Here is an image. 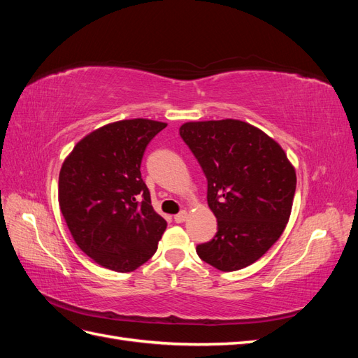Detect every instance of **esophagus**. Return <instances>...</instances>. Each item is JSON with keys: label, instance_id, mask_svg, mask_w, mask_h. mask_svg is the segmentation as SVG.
<instances>
[{"label": "esophagus", "instance_id": "34e87169", "mask_svg": "<svg viewBox=\"0 0 358 358\" xmlns=\"http://www.w3.org/2000/svg\"><path fill=\"white\" fill-rule=\"evenodd\" d=\"M187 216H188L187 210H180L178 215H175V221H176L178 224H180V222H183V221L187 220Z\"/></svg>", "mask_w": 358, "mask_h": 358}]
</instances>
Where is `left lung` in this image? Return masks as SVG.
<instances>
[{"label": "left lung", "instance_id": "8db88e82", "mask_svg": "<svg viewBox=\"0 0 358 358\" xmlns=\"http://www.w3.org/2000/svg\"><path fill=\"white\" fill-rule=\"evenodd\" d=\"M179 134L208 179V204L218 221L199 257L222 272L262 258L282 234L296 192V170L262 129L237 119L187 122Z\"/></svg>", "mask_w": 358, "mask_h": 358}]
</instances>
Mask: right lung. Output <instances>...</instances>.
Listing matches in <instances>:
<instances>
[{"label": "right lung", "instance_id": "right-lung-1", "mask_svg": "<svg viewBox=\"0 0 358 358\" xmlns=\"http://www.w3.org/2000/svg\"><path fill=\"white\" fill-rule=\"evenodd\" d=\"M166 127L150 119L104 125L64 161L59 208L74 242L96 264L127 273L155 254L167 222L150 204L140 164Z\"/></svg>", "mask_w": 358, "mask_h": 358}]
</instances>
